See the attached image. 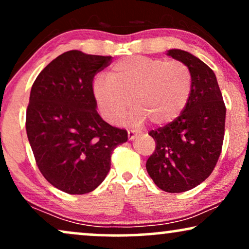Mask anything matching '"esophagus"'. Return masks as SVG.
Returning a JSON list of instances; mask_svg holds the SVG:
<instances>
[{"mask_svg": "<svg viewBox=\"0 0 249 249\" xmlns=\"http://www.w3.org/2000/svg\"><path fill=\"white\" fill-rule=\"evenodd\" d=\"M138 134H139V132H138V131H135V130H128V131H127V137H128V140L134 139V138L137 137Z\"/></svg>", "mask_w": 249, "mask_h": 249, "instance_id": "obj_1", "label": "esophagus"}]
</instances>
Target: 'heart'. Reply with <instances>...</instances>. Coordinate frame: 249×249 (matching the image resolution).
<instances>
[{"label": "heart", "instance_id": "b5f03b06", "mask_svg": "<svg viewBox=\"0 0 249 249\" xmlns=\"http://www.w3.org/2000/svg\"><path fill=\"white\" fill-rule=\"evenodd\" d=\"M190 68L180 61L131 56L112 67L109 78L94 81V95L109 122H117L131 107L138 118L155 125L175 121L186 107L192 90Z\"/></svg>", "mask_w": 249, "mask_h": 249}]
</instances>
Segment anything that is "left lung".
<instances>
[{"label":"left lung","instance_id":"1","mask_svg":"<svg viewBox=\"0 0 249 249\" xmlns=\"http://www.w3.org/2000/svg\"><path fill=\"white\" fill-rule=\"evenodd\" d=\"M168 55L190 68L192 90L175 121L149 132L155 150L146 169L157 187L169 193L192 190L209 177L222 153L226 108L216 75L206 63L180 49Z\"/></svg>","mask_w":249,"mask_h":249}]
</instances>
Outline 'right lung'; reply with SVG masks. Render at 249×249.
Returning <instances> with one entry per match:
<instances>
[{
	"label": "right lung",
	"mask_w": 249,
	"mask_h": 249,
	"mask_svg": "<svg viewBox=\"0 0 249 249\" xmlns=\"http://www.w3.org/2000/svg\"><path fill=\"white\" fill-rule=\"evenodd\" d=\"M111 56L70 50L40 72L26 110V132L40 172L69 194L95 190L108 175L111 154L127 131L111 126L96 111L94 77Z\"/></svg>",
	"instance_id": "add662e5"
}]
</instances>
